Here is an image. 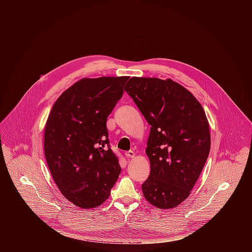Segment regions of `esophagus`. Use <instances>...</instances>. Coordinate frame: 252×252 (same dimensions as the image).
Wrapping results in <instances>:
<instances>
[{
    "mask_svg": "<svg viewBox=\"0 0 252 252\" xmlns=\"http://www.w3.org/2000/svg\"><path fill=\"white\" fill-rule=\"evenodd\" d=\"M125 156H126V158H134V153H133L132 151H128V152H126V153H125Z\"/></svg>",
    "mask_w": 252,
    "mask_h": 252,
    "instance_id": "esophagus-1",
    "label": "esophagus"
}]
</instances>
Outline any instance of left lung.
I'll return each mask as SVG.
<instances>
[{
  "label": "left lung",
  "mask_w": 252,
  "mask_h": 252,
  "mask_svg": "<svg viewBox=\"0 0 252 252\" xmlns=\"http://www.w3.org/2000/svg\"><path fill=\"white\" fill-rule=\"evenodd\" d=\"M125 91L151 126L143 195L159 208L177 206L190 194L210 151L205 113L190 92L169 79L133 77Z\"/></svg>",
  "instance_id": "8db88e82"
}]
</instances>
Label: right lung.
I'll list each match as a JSON object with an SVG mask.
<instances>
[{
	"label": "right lung",
	"mask_w": 252,
	"mask_h": 252,
	"mask_svg": "<svg viewBox=\"0 0 252 252\" xmlns=\"http://www.w3.org/2000/svg\"><path fill=\"white\" fill-rule=\"evenodd\" d=\"M128 79H83L53 105L45 127V156L59 189L77 206L104 202L119 178L121 166L110 146L106 120Z\"/></svg>",
	"instance_id": "right-lung-1"
}]
</instances>
